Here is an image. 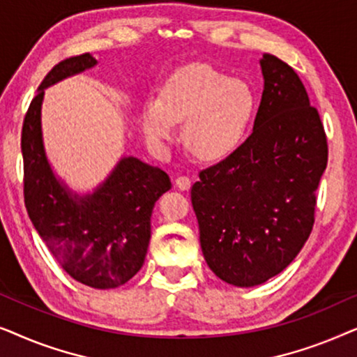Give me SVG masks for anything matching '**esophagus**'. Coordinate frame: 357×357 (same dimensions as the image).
<instances>
[{"instance_id":"obj_1","label":"esophagus","mask_w":357,"mask_h":357,"mask_svg":"<svg viewBox=\"0 0 357 357\" xmlns=\"http://www.w3.org/2000/svg\"><path fill=\"white\" fill-rule=\"evenodd\" d=\"M190 185H192V180L188 177H177L175 178V187L178 190H188Z\"/></svg>"}]
</instances>
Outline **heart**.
<instances>
[{
    "mask_svg": "<svg viewBox=\"0 0 357 357\" xmlns=\"http://www.w3.org/2000/svg\"><path fill=\"white\" fill-rule=\"evenodd\" d=\"M252 84L229 77L216 68L193 63L169 77L160 99L151 97L141 109V130L151 149L165 154L183 121L187 148L203 160H221L245 138L257 115Z\"/></svg>",
    "mask_w": 357,
    "mask_h": 357,
    "instance_id": "heart-1",
    "label": "heart"
}]
</instances>
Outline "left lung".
<instances>
[{
    "label": "left lung",
    "instance_id": "1",
    "mask_svg": "<svg viewBox=\"0 0 357 357\" xmlns=\"http://www.w3.org/2000/svg\"><path fill=\"white\" fill-rule=\"evenodd\" d=\"M260 66L265 84L252 135L192 187L204 260L238 287L261 284L297 257L328 162L324 125L299 76L270 53Z\"/></svg>",
    "mask_w": 357,
    "mask_h": 357
}]
</instances>
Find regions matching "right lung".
Listing matches in <instances>:
<instances>
[{"label": "right lung", "mask_w": 357, "mask_h": 357, "mask_svg": "<svg viewBox=\"0 0 357 357\" xmlns=\"http://www.w3.org/2000/svg\"><path fill=\"white\" fill-rule=\"evenodd\" d=\"M96 65L91 53L71 56L38 86L22 125L24 198L33 227L63 270L82 284L112 289L143 266L153 208L172 183L162 169L126 154L87 193L75 192L53 172L42 133L45 89Z\"/></svg>", "instance_id": "1"}]
</instances>
